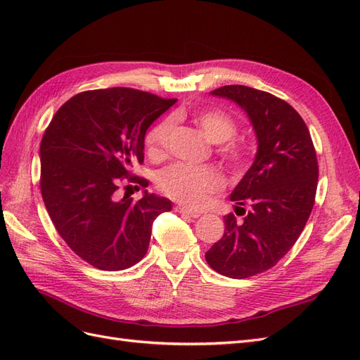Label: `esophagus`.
Segmentation results:
<instances>
[{"instance_id":"esophagus-1","label":"esophagus","mask_w":360,"mask_h":360,"mask_svg":"<svg viewBox=\"0 0 360 360\" xmlns=\"http://www.w3.org/2000/svg\"><path fill=\"white\" fill-rule=\"evenodd\" d=\"M176 212L180 213V214H184V216H189V217H200L201 216L200 212L191 210V209H188V207H181V205L176 207Z\"/></svg>"}]
</instances>
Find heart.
<instances>
[{"label":"heart","instance_id":"heart-1","mask_svg":"<svg viewBox=\"0 0 360 360\" xmlns=\"http://www.w3.org/2000/svg\"><path fill=\"white\" fill-rule=\"evenodd\" d=\"M195 122L201 127L204 135L214 144H223L219 148L221 158L233 167H242L246 160L243 146L231 141L237 135V122L225 111L204 110L195 115ZM172 130V120L163 118L146 135V147L148 153L160 155L167 147ZM231 143H228L227 141ZM159 191L167 197L186 205H200L207 195L219 191L224 186L222 174L213 167H189L184 163H174L163 168L156 177Z\"/></svg>","mask_w":360,"mask_h":360}]
</instances>
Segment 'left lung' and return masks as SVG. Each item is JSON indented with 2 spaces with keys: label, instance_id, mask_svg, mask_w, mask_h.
I'll return each mask as SVG.
<instances>
[{
  "label": "left lung",
  "instance_id": "left-lung-1",
  "mask_svg": "<svg viewBox=\"0 0 360 360\" xmlns=\"http://www.w3.org/2000/svg\"><path fill=\"white\" fill-rule=\"evenodd\" d=\"M212 94L245 110L258 141L252 167L230 197L243 222L233 213L224 216L225 233L205 252L217 274L245 279L274 267L296 243L314 207L319 162L307 124L285 101L245 85ZM243 205H250L248 214Z\"/></svg>",
  "mask_w": 360,
  "mask_h": 360
}]
</instances>
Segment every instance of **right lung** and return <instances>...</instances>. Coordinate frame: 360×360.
<instances>
[{
	"mask_svg": "<svg viewBox=\"0 0 360 360\" xmlns=\"http://www.w3.org/2000/svg\"><path fill=\"white\" fill-rule=\"evenodd\" d=\"M176 102L126 86L82 91L60 108L45 130L43 202L63 240L96 269L136 264L148 249L153 221L171 210V201L155 193L146 191L134 201L118 200L117 191L123 179L148 186L130 169L144 162L150 124Z\"/></svg>",
	"mask_w": 360,
	"mask_h": 360,
	"instance_id": "obj_1",
	"label": "right lung"
}]
</instances>
